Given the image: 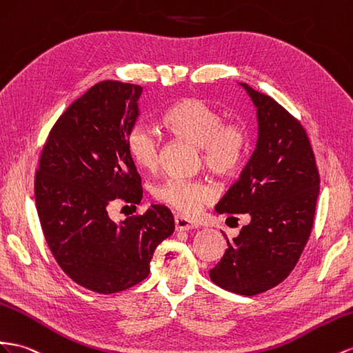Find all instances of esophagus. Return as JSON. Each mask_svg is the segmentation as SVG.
Instances as JSON below:
<instances>
[{"label":"esophagus","instance_id":"1","mask_svg":"<svg viewBox=\"0 0 353 353\" xmlns=\"http://www.w3.org/2000/svg\"><path fill=\"white\" fill-rule=\"evenodd\" d=\"M197 227L199 225L196 223L187 220V218H184V216H179V215L175 216L176 232H188V230H193V228H197Z\"/></svg>","mask_w":353,"mask_h":353}]
</instances>
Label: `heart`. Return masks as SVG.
Segmentation results:
<instances>
[{
	"instance_id": "obj_1",
	"label": "heart",
	"mask_w": 353,
	"mask_h": 353,
	"mask_svg": "<svg viewBox=\"0 0 353 353\" xmlns=\"http://www.w3.org/2000/svg\"><path fill=\"white\" fill-rule=\"evenodd\" d=\"M221 112L199 98H185L174 103L163 114V125L178 138L200 147L202 165L218 178H230L241 169L248 135L241 123H221ZM128 151L133 161L145 170H154L160 163V137L156 129L144 123L132 128ZM215 188L203 179L168 178L154 188L159 202L174 208L185 216L197 214L214 202Z\"/></svg>"
}]
</instances>
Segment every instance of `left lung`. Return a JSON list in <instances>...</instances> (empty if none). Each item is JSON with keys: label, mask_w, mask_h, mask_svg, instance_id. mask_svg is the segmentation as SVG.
Instances as JSON below:
<instances>
[{"label": "left lung", "mask_w": 353, "mask_h": 353, "mask_svg": "<svg viewBox=\"0 0 353 353\" xmlns=\"http://www.w3.org/2000/svg\"><path fill=\"white\" fill-rule=\"evenodd\" d=\"M256 110L255 150L241 178L216 203L218 214L250 215L209 270L227 291L255 295L281 283L307 243L319 194V174L306 130L273 98L239 83Z\"/></svg>", "instance_id": "1"}]
</instances>
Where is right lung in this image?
<instances>
[{
    "label": "right lung",
    "mask_w": 353,
    "mask_h": 353,
    "mask_svg": "<svg viewBox=\"0 0 353 353\" xmlns=\"http://www.w3.org/2000/svg\"><path fill=\"white\" fill-rule=\"evenodd\" d=\"M141 94L137 84H94L54 123L35 175L37 212L54 260L75 283L99 294L144 281L156 248L175 230L163 205L119 223L108 215L112 200L142 199L128 151Z\"/></svg>",
    "instance_id": "right-lung-1"
}]
</instances>
